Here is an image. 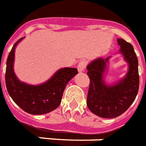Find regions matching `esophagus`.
I'll return each instance as SVG.
<instances>
[{"label": "esophagus", "mask_w": 146, "mask_h": 146, "mask_svg": "<svg viewBox=\"0 0 146 146\" xmlns=\"http://www.w3.org/2000/svg\"><path fill=\"white\" fill-rule=\"evenodd\" d=\"M86 62L84 60H81L80 62H79L78 66H77V69H78L79 72H83L84 70V69L86 68Z\"/></svg>", "instance_id": "34e87169"}]
</instances>
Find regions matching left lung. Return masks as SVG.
Returning <instances> with one entry per match:
<instances>
[{"instance_id":"obj_1","label":"left lung","mask_w":146,"mask_h":146,"mask_svg":"<svg viewBox=\"0 0 146 146\" xmlns=\"http://www.w3.org/2000/svg\"><path fill=\"white\" fill-rule=\"evenodd\" d=\"M119 52L128 65L125 76L113 84H107L104 76L109 59L98 57L87 65L90 80L87 104L90 111L104 118H114L126 111L132 104L139 91V62L133 46L122 38H117Z\"/></svg>"}]
</instances>
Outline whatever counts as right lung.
Here are the masks:
<instances>
[{
  "label": "right lung",
  "mask_w": 146,
  "mask_h": 146,
  "mask_svg": "<svg viewBox=\"0 0 146 146\" xmlns=\"http://www.w3.org/2000/svg\"><path fill=\"white\" fill-rule=\"evenodd\" d=\"M24 38L13 46L7 57L5 73L7 92L15 103L27 113L36 115L47 114L59 107L66 84L78 73L77 69H59L47 81L38 85L21 81L14 71V62L15 48Z\"/></svg>",
  "instance_id": "right-lung-1"
}]
</instances>
